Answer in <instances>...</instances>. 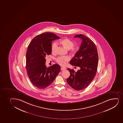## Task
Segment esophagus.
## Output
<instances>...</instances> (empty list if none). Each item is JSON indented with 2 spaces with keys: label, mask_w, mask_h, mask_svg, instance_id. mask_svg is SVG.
I'll return each instance as SVG.
<instances>
[{
  "label": "esophagus",
  "mask_w": 123,
  "mask_h": 123,
  "mask_svg": "<svg viewBox=\"0 0 123 123\" xmlns=\"http://www.w3.org/2000/svg\"><path fill=\"white\" fill-rule=\"evenodd\" d=\"M66 68L65 67H62L61 68V70H65V69H66Z\"/></svg>",
  "instance_id": "esophagus-1"
}]
</instances>
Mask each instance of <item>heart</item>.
I'll return each mask as SVG.
<instances>
[{
	"label": "heart",
	"mask_w": 123,
	"mask_h": 123,
	"mask_svg": "<svg viewBox=\"0 0 123 123\" xmlns=\"http://www.w3.org/2000/svg\"><path fill=\"white\" fill-rule=\"evenodd\" d=\"M59 43L62 44L65 48L67 49H70L72 53L75 54L78 51L79 47L78 46H74V43L72 40L68 38H65L61 40ZM58 47L56 43H54L51 46V51L53 54H55ZM70 58L69 56H60L56 60L57 62L62 66H65L69 61Z\"/></svg>",
	"instance_id": "heart-1"
}]
</instances>
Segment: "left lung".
<instances>
[{
    "instance_id": "left-lung-1",
    "label": "left lung",
    "mask_w": 123,
    "mask_h": 123,
    "mask_svg": "<svg viewBox=\"0 0 123 123\" xmlns=\"http://www.w3.org/2000/svg\"><path fill=\"white\" fill-rule=\"evenodd\" d=\"M74 37L80 38L82 41L69 63L80 69L76 72L68 68L70 75L67 82L72 88L79 91L86 88L92 81L97 73L98 58L97 47L90 39L83 34L76 35Z\"/></svg>"
}]
</instances>
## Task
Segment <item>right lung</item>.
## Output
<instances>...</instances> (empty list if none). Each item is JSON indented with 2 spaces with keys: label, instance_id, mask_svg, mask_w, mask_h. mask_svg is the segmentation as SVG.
Returning <instances> with one entry per match:
<instances>
[{
  "label": "right lung",
  "instance_id": "add662e5",
  "mask_svg": "<svg viewBox=\"0 0 123 123\" xmlns=\"http://www.w3.org/2000/svg\"><path fill=\"white\" fill-rule=\"evenodd\" d=\"M60 38L52 33L46 32L34 37L28 46L26 68L31 82L38 88L48 87L60 72L58 64L48 68L45 65L46 57L51 53L52 42Z\"/></svg>",
  "mask_w": 123,
  "mask_h": 123
}]
</instances>
